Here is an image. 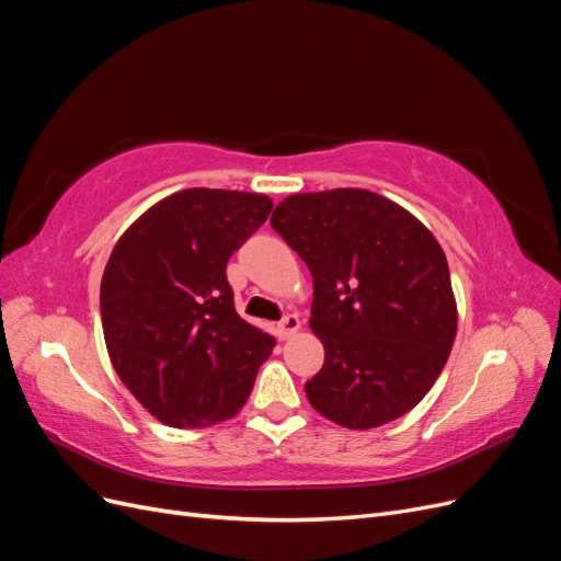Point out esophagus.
Wrapping results in <instances>:
<instances>
[{"label":"esophagus","mask_w":561,"mask_h":561,"mask_svg":"<svg viewBox=\"0 0 561 561\" xmlns=\"http://www.w3.org/2000/svg\"><path fill=\"white\" fill-rule=\"evenodd\" d=\"M299 328H301L299 316L297 313H287L278 322V334H280V339H287V336H293Z\"/></svg>","instance_id":"obj_1"}]
</instances>
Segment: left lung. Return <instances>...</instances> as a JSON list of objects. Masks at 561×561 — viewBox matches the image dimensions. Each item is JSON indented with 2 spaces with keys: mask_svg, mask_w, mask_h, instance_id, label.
Returning <instances> with one entry per match:
<instances>
[{
  "mask_svg": "<svg viewBox=\"0 0 561 561\" xmlns=\"http://www.w3.org/2000/svg\"><path fill=\"white\" fill-rule=\"evenodd\" d=\"M271 227L313 276L311 328L325 363L304 383L322 416L377 428L433 388L456 334L449 266L414 215L367 190L295 194Z\"/></svg>",
  "mask_w": 561,
  "mask_h": 561,
  "instance_id": "1",
  "label": "left lung"
}]
</instances>
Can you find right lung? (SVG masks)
Here are the masks:
<instances>
[{"mask_svg": "<svg viewBox=\"0 0 561 561\" xmlns=\"http://www.w3.org/2000/svg\"><path fill=\"white\" fill-rule=\"evenodd\" d=\"M271 198L184 190L149 208L114 245L100 283L118 379L165 426L203 428L245 404L274 339L236 313L227 262Z\"/></svg>", "mask_w": 561, "mask_h": 561, "instance_id": "right-lung-1", "label": "right lung"}]
</instances>
